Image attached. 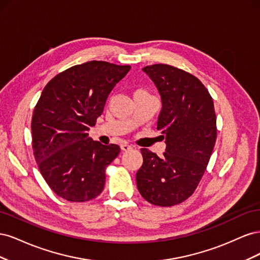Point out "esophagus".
I'll use <instances>...</instances> for the list:
<instances>
[{"mask_svg": "<svg viewBox=\"0 0 260 260\" xmlns=\"http://www.w3.org/2000/svg\"><path fill=\"white\" fill-rule=\"evenodd\" d=\"M120 147H121L122 151H124V152H128V151H130V149H132V148H133V147H132L131 145H129L128 143H123V144H121V145H120Z\"/></svg>", "mask_w": 260, "mask_h": 260, "instance_id": "obj_1", "label": "esophagus"}]
</instances>
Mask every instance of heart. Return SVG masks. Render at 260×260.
Here are the masks:
<instances>
[{
    "mask_svg": "<svg viewBox=\"0 0 260 260\" xmlns=\"http://www.w3.org/2000/svg\"><path fill=\"white\" fill-rule=\"evenodd\" d=\"M137 92H145V91H143V90H139V91H137Z\"/></svg>",
    "mask_w": 260,
    "mask_h": 260,
    "instance_id": "heart-1",
    "label": "heart"
}]
</instances>
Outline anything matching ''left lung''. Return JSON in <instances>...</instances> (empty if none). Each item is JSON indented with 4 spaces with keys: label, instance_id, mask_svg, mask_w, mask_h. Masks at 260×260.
Wrapping results in <instances>:
<instances>
[{
    "label": "left lung",
    "instance_id": "1",
    "mask_svg": "<svg viewBox=\"0 0 260 260\" xmlns=\"http://www.w3.org/2000/svg\"><path fill=\"white\" fill-rule=\"evenodd\" d=\"M143 72L161 96L157 129L167 146L161 157L141 148L137 186L148 203L170 207L190 198L205 174L217 139L214 102L200 79L182 69L155 64Z\"/></svg>",
    "mask_w": 260,
    "mask_h": 260
}]
</instances>
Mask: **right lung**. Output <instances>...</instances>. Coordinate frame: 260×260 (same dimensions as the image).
Masks as SVG:
<instances>
[{
  "label": "right lung",
  "instance_id": "obj_1",
  "mask_svg": "<svg viewBox=\"0 0 260 260\" xmlns=\"http://www.w3.org/2000/svg\"><path fill=\"white\" fill-rule=\"evenodd\" d=\"M130 68L91 60L64 70L44 86L31 120L32 149L45 182L59 198L82 203L103 191L106 167L120 147L93 141L88 131Z\"/></svg>",
  "mask_w": 260,
  "mask_h": 260
}]
</instances>
